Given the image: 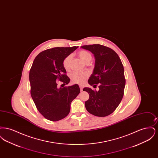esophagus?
Instances as JSON below:
<instances>
[{"instance_id": "obj_1", "label": "esophagus", "mask_w": 158, "mask_h": 158, "mask_svg": "<svg viewBox=\"0 0 158 158\" xmlns=\"http://www.w3.org/2000/svg\"><path fill=\"white\" fill-rule=\"evenodd\" d=\"M79 88H80L81 90L82 91V90L83 88V86L82 85H79Z\"/></svg>"}]
</instances>
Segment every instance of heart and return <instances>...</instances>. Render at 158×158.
I'll use <instances>...</instances> for the list:
<instances>
[{
    "instance_id": "1",
    "label": "heart",
    "mask_w": 158,
    "mask_h": 158,
    "mask_svg": "<svg viewBox=\"0 0 158 158\" xmlns=\"http://www.w3.org/2000/svg\"><path fill=\"white\" fill-rule=\"evenodd\" d=\"M78 55L79 57L82 59L85 63H88L92 59V55L89 52L86 50H81L78 52ZM72 59V56L69 55L66 56L63 61V66L66 70H69L70 69V64ZM89 73L88 72H77L76 71L72 73L70 76L71 80L72 82L77 84H83L85 82L86 79L89 77Z\"/></svg>"
}]
</instances>
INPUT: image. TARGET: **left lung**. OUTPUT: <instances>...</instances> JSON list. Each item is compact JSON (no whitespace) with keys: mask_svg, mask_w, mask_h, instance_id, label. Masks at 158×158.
I'll return each mask as SVG.
<instances>
[{"mask_svg":"<svg viewBox=\"0 0 158 158\" xmlns=\"http://www.w3.org/2000/svg\"><path fill=\"white\" fill-rule=\"evenodd\" d=\"M94 54L95 65L88 83L99 90L84 88L89 95L85 105L89 113L97 117L113 113L120 104L126 85L124 67L118 55L113 49L100 44L82 45Z\"/></svg>","mask_w":158,"mask_h":158,"instance_id":"8db88e82","label":"left lung"}]
</instances>
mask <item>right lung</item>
Segmentation results:
<instances>
[{"instance_id": "right-lung-1", "label": "right lung", "mask_w": 158, "mask_h": 158, "mask_svg": "<svg viewBox=\"0 0 158 158\" xmlns=\"http://www.w3.org/2000/svg\"><path fill=\"white\" fill-rule=\"evenodd\" d=\"M77 47L45 50L38 54L31 68V97L38 111L48 120L57 121L65 118L70 112L72 101L80 93L77 84L59 88L56 82L65 85L70 82L63 61Z\"/></svg>"}]
</instances>
